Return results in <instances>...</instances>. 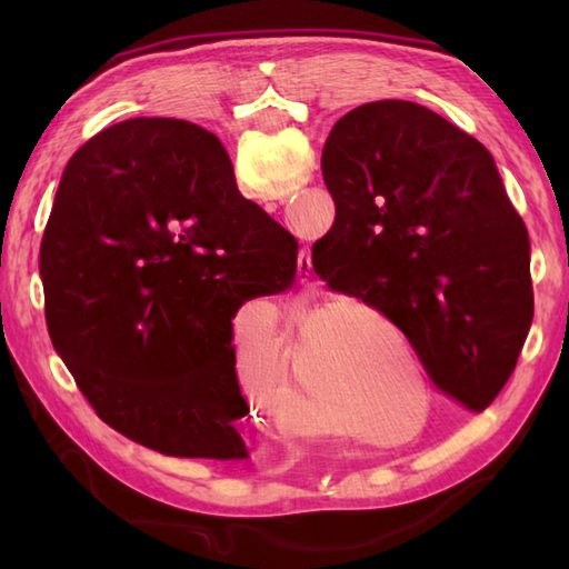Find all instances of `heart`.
<instances>
[{"instance_id": "1", "label": "heart", "mask_w": 569, "mask_h": 569, "mask_svg": "<svg viewBox=\"0 0 569 569\" xmlns=\"http://www.w3.org/2000/svg\"><path fill=\"white\" fill-rule=\"evenodd\" d=\"M300 355V352H298ZM291 391L300 393V396H308L312 401H322L325 398V381L320 373L312 369L303 357H296L293 361V369H291Z\"/></svg>"}]
</instances>
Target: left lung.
I'll use <instances>...</instances> for the list:
<instances>
[{
    "label": "left lung",
    "mask_w": 569,
    "mask_h": 569,
    "mask_svg": "<svg viewBox=\"0 0 569 569\" xmlns=\"http://www.w3.org/2000/svg\"><path fill=\"white\" fill-rule=\"evenodd\" d=\"M322 178L337 214L312 269L383 312L445 396L485 410L533 322L528 229L491 153L428 107L379 100L332 127Z\"/></svg>",
    "instance_id": "left-lung-1"
}]
</instances>
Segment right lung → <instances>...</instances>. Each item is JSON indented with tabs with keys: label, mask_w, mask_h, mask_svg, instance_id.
Here are the masks:
<instances>
[{
	"label": "right lung",
	"mask_w": 569,
	"mask_h": 569,
	"mask_svg": "<svg viewBox=\"0 0 569 569\" xmlns=\"http://www.w3.org/2000/svg\"><path fill=\"white\" fill-rule=\"evenodd\" d=\"M298 241L241 198L183 119L102 129L68 161L41 241L48 335L107 426L168 457L247 459L232 318L286 291Z\"/></svg>",
	"instance_id": "right-lung-1"
}]
</instances>
